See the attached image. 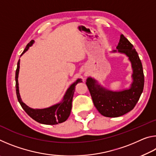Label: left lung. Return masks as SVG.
I'll return each mask as SVG.
<instances>
[{
	"label": "left lung",
	"mask_w": 156,
	"mask_h": 156,
	"mask_svg": "<svg viewBox=\"0 0 156 156\" xmlns=\"http://www.w3.org/2000/svg\"><path fill=\"white\" fill-rule=\"evenodd\" d=\"M117 52L125 54L131 62L133 81L128 89L120 91L111 90L91 77H88L86 81L94 106L100 114L109 118L119 117L133 109L144 88V77L141 60L133 44L123 34L120 35L116 49L112 51Z\"/></svg>",
	"instance_id": "obj_1"
}]
</instances>
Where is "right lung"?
I'll return each instance as SVG.
<instances>
[{"label": "right lung", "instance_id": "obj_1", "mask_svg": "<svg viewBox=\"0 0 156 156\" xmlns=\"http://www.w3.org/2000/svg\"><path fill=\"white\" fill-rule=\"evenodd\" d=\"M34 41H31L30 43L26 46L25 49L20 56L25 54L27 51L30 47L33 45ZM20 69V59L18 60L17 64V69L16 71V96L20 104L21 107L25 112L30 116V117L36 120L39 123L44 124V125H57L58 123H62L67 120L69 116L70 115L71 110H72V100L73 93H74L76 85L78 83H82V79L78 78L74 83L71 84L65 94L63 96L62 100L58 103H56L51 107L44 109H32L28 107L22 101L20 93H19V87H18V73H19Z\"/></svg>", "mask_w": 156, "mask_h": 156}]
</instances>
